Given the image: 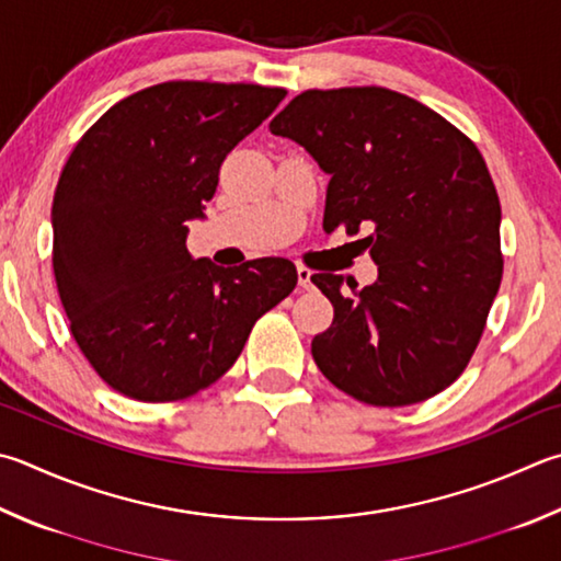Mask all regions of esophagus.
Returning <instances> with one entry per match:
<instances>
[{
    "mask_svg": "<svg viewBox=\"0 0 561 561\" xmlns=\"http://www.w3.org/2000/svg\"><path fill=\"white\" fill-rule=\"evenodd\" d=\"M297 277H299V287H301V289H311V287H313V284H311L313 272L307 267V264H299V267H297Z\"/></svg>",
    "mask_w": 561,
    "mask_h": 561,
    "instance_id": "obj_1",
    "label": "esophagus"
}]
</instances>
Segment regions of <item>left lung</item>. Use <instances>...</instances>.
Listing matches in <instances>:
<instances>
[{"mask_svg": "<svg viewBox=\"0 0 561 561\" xmlns=\"http://www.w3.org/2000/svg\"><path fill=\"white\" fill-rule=\"evenodd\" d=\"M331 176L323 230L345 228L378 264L358 289L333 272L311 282L333 323L311 341L319 370L373 407L446 390L481 341L503 279L501 201L481 151L439 112L394 90H304L270 122Z\"/></svg>", "mask_w": 561, "mask_h": 561, "instance_id": "obj_1", "label": "left lung"}]
</instances>
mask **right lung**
<instances>
[{
    "instance_id": "right-lung-1",
    "label": "right lung",
    "mask_w": 561,
    "mask_h": 561,
    "mask_svg": "<svg viewBox=\"0 0 561 561\" xmlns=\"http://www.w3.org/2000/svg\"><path fill=\"white\" fill-rule=\"evenodd\" d=\"M287 90L169 80L112 105L70 151L54 193V274L70 333L112 390L179 402L222 378L297 267L193 260L220 164Z\"/></svg>"
}]
</instances>
